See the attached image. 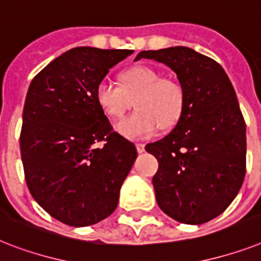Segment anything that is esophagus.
<instances>
[{
  "instance_id": "34e87169",
  "label": "esophagus",
  "mask_w": 261,
  "mask_h": 261,
  "mask_svg": "<svg viewBox=\"0 0 261 261\" xmlns=\"http://www.w3.org/2000/svg\"><path fill=\"white\" fill-rule=\"evenodd\" d=\"M137 151L139 152V154L145 151V145H143V143H137Z\"/></svg>"
}]
</instances>
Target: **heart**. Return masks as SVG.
<instances>
[{"mask_svg":"<svg viewBox=\"0 0 261 261\" xmlns=\"http://www.w3.org/2000/svg\"><path fill=\"white\" fill-rule=\"evenodd\" d=\"M95 99L101 111L119 119L134 100L137 111L116 124V131L128 139H143L158 128H171L179 120L185 106L178 83L161 77L155 69L137 65L122 72L120 86L103 80L97 84Z\"/></svg>","mask_w":261,"mask_h":261,"instance_id":"obj_1","label":"heart"}]
</instances>
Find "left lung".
<instances>
[{
    "label": "left lung",
    "instance_id": "8db88e82",
    "mask_svg": "<svg viewBox=\"0 0 261 261\" xmlns=\"http://www.w3.org/2000/svg\"><path fill=\"white\" fill-rule=\"evenodd\" d=\"M177 75L185 106L174 130L149 143L158 160L156 202L169 217L190 225L211 221L234 200L245 177V122L221 65L188 46L142 50Z\"/></svg>",
    "mask_w": 261,
    "mask_h": 261
}]
</instances>
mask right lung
<instances>
[{
	"label": "right lung",
	"instance_id": "add662e5",
	"mask_svg": "<svg viewBox=\"0 0 261 261\" xmlns=\"http://www.w3.org/2000/svg\"><path fill=\"white\" fill-rule=\"evenodd\" d=\"M133 52L77 46L50 61L28 88L20 135L28 189L67 225L109 217L137 160L134 143L111 131L95 99L110 68Z\"/></svg>",
	"mask_w": 261,
	"mask_h": 261
}]
</instances>
